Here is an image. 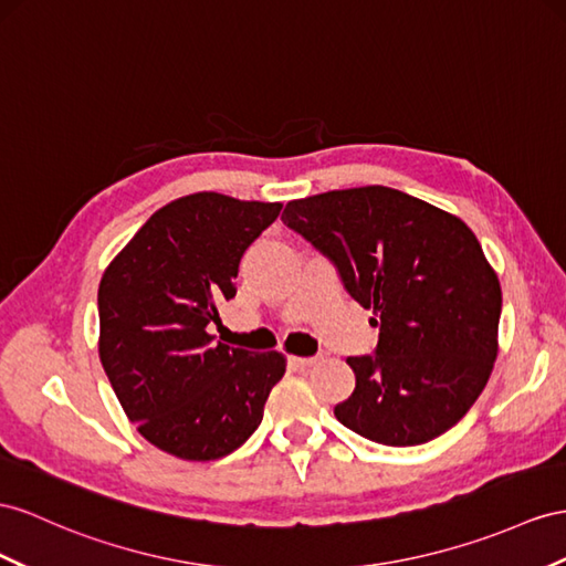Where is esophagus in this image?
<instances>
[{
    "label": "esophagus",
    "instance_id": "esophagus-1",
    "mask_svg": "<svg viewBox=\"0 0 566 566\" xmlns=\"http://www.w3.org/2000/svg\"><path fill=\"white\" fill-rule=\"evenodd\" d=\"M289 364H292L294 368L303 370V368H311L315 364V358H303V356H289Z\"/></svg>",
    "mask_w": 566,
    "mask_h": 566
}]
</instances>
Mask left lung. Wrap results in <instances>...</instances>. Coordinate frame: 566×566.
Instances as JSON below:
<instances>
[{
	"mask_svg": "<svg viewBox=\"0 0 566 566\" xmlns=\"http://www.w3.org/2000/svg\"><path fill=\"white\" fill-rule=\"evenodd\" d=\"M282 222L337 268L380 327L375 354L349 356L342 426L389 447L423 444L473 407L497 358L502 289L459 217L387 186L286 202Z\"/></svg>",
	"mask_w": 566,
	"mask_h": 566,
	"instance_id": "1",
	"label": "left lung"
}]
</instances>
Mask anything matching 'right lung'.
Wrapping results in <instances>:
<instances>
[{"mask_svg":"<svg viewBox=\"0 0 566 566\" xmlns=\"http://www.w3.org/2000/svg\"><path fill=\"white\" fill-rule=\"evenodd\" d=\"M282 202L193 193L159 208L112 260L97 289L99 360L128 421L186 461L234 452L263 421L284 356L208 335L237 296L249 245Z\"/></svg>","mask_w":566,"mask_h":566,"instance_id":"add662e5","label":"right lung"}]
</instances>
